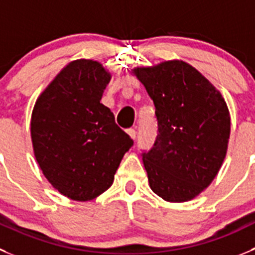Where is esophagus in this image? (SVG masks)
Masks as SVG:
<instances>
[{"label":"esophagus","instance_id":"1","mask_svg":"<svg viewBox=\"0 0 255 255\" xmlns=\"http://www.w3.org/2000/svg\"><path fill=\"white\" fill-rule=\"evenodd\" d=\"M127 133H128V135H129L130 138L135 139V135H137V132H135V129H133V128H129V129H127Z\"/></svg>","mask_w":255,"mask_h":255}]
</instances>
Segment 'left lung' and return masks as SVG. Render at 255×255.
Segmentation results:
<instances>
[{
	"label": "left lung",
	"mask_w": 255,
	"mask_h": 255,
	"mask_svg": "<svg viewBox=\"0 0 255 255\" xmlns=\"http://www.w3.org/2000/svg\"><path fill=\"white\" fill-rule=\"evenodd\" d=\"M156 107L158 134L143 153L149 187L168 203L195 199L227 156L230 114L221 93L190 64L167 60L132 70Z\"/></svg>",
	"instance_id": "obj_1"
}]
</instances>
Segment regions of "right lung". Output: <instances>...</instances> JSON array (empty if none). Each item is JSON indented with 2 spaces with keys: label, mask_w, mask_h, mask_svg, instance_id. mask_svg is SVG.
<instances>
[{
  "label": "right lung",
  "mask_w": 255,
  "mask_h": 255,
  "mask_svg": "<svg viewBox=\"0 0 255 255\" xmlns=\"http://www.w3.org/2000/svg\"><path fill=\"white\" fill-rule=\"evenodd\" d=\"M111 78L99 61H71L39 95L31 114V141L42 173L54 189L75 201L107 191L133 146L101 103Z\"/></svg>",
  "instance_id": "right-lung-1"
}]
</instances>
